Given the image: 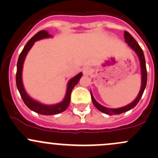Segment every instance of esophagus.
<instances>
[{"label": "esophagus", "instance_id": "1", "mask_svg": "<svg viewBox=\"0 0 158 158\" xmlns=\"http://www.w3.org/2000/svg\"><path fill=\"white\" fill-rule=\"evenodd\" d=\"M83 74H84V75L87 76V75H90V68L89 67H84L83 68Z\"/></svg>", "mask_w": 158, "mask_h": 158}]
</instances>
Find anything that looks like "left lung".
<instances>
[{"label":"left lung","mask_w":158,"mask_h":158,"mask_svg":"<svg viewBox=\"0 0 158 158\" xmlns=\"http://www.w3.org/2000/svg\"><path fill=\"white\" fill-rule=\"evenodd\" d=\"M124 38L126 43L128 44V46L131 47V49L136 53V55L139 57V59L140 61V67H141V88H140V91L138 94L137 97L131 102V103L128 104V105L125 106L123 107H120V108L117 109H111V108H107V107L103 106L100 105V103H97L96 101V100L94 99V96H93L92 93L90 92L91 95V99H92V101L94 105L95 106L96 108L98 110H100L102 113H106L107 115H118L121 114V113H125V112H127L128 110H131V109L134 108L138 103L139 102V100H141V97L143 95V93H144V89L146 87V84H147V69H146V63H145V58H144V52H143L142 49L140 47L139 43L135 41L134 38L132 37V35L128 32L127 31H125L124 32Z\"/></svg>","instance_id":"8db88e82"}]
</instances>
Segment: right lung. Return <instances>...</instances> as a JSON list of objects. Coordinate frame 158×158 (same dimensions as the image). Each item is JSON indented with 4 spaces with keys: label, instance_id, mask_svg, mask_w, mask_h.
Here are the masks:
<instances>
[{
    "label": "right lung",
    "instance_id": "1",
    "mask_svg": "<svg viewBox=\"0 0 158 158\" xmlns=\"http://www.w3.org/2000/svg\"><path fill=\"white\" fill-rule=\"evenodd\" d=\"M52 35L48 34V32L45 30H41L39 32H37L33 37L30 39L27 43V45L24 46L23 49L19 55L18 61H17V74H16V83H17V87L18 89L19 94L23 100L24 103L27 105L28 108H30L31 110L39 113V114L50 115H55L58 114L60 113H62L64 110H67L71 101V94L73 88L77 85V83L79 82L80 79L82 77V73H79L77 75L74 76L71 79L69 80L67 85V90H66L65 97L64 100L60 103L53 104V105H46L43 104L37 100H33L31 98L30 96L27 94V91L25 90V88L23 87L22 80V72H23V63L25 61L26 56L27 53L30 51V48H32V45H34L35 42L39 41L40 40L45 38H51Z\"/></svg>",
    "mask_w": 158,
    "mask_h": 158
}]
</instances>
